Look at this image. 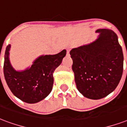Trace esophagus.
I'll return each instance as SVG.
<instances>
[{"label":"esophagus","instance_id":"esophagus-1","mask_svg":"<svg viewBox=\"0 0 127 127\" xmlns=\"http://www.w3.org/2000/svg\"><path fill=\"white\" fill-rule=\"evenodd\" d=\"M69 53H70V49H67L66 50V55H69Z\"/></svg>","mask_w":127,"mask_h":127}]
</instances>
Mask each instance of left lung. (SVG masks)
<instances>
[{"label": "left lung", "mask_w": 127, "mask_h": 127, "mask_svg": "<svg viewBox=\"0 0 127 127\" xmlns=\"http://www.w3.org/2000/svg\"><path fill=\"white\" fill-rule=\"evenodd\" d=\"M93 42L72 48V69L76 88L85 97L100 99L114 91L123 71V54L112 30L97 29Z\"/></svg>", "instance_id": "left-lung-1"}]
</instances>
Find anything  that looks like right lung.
<instances>
[{"mask_svg": "<svg viewBox=\"0 0 127 127\" xmlns=\"http://www.w3.org/2000/svg\"><path fill=\"white\" fill-rule=\"evenodd\" d=\"M10 44L4 54V74L8 87L13 95L23 102L33 104L41 101L51 93L53 89V72L61 64L66 51L56 55H41L31 66L16 70L10 61Z\"/></svg>", "mask_w": 127, "mask_h": 127, "instance_id": "add662e5", "label": "right lung"}]
</instances>
